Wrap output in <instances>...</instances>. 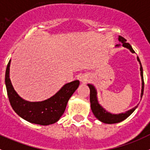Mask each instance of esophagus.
<instances>
[{"label":"esophagus","mask_w":150,"mask_h":150,"mask_svg":"<svg viewBox=\"0 0 150 150\" xmlns=\"http://www.w3.org/2000/svg\"><path fill=\"white\" fill-rule=\"evenodd\" d=\"M80 81L82 83H87L89 81V76L87 75H82L80 77Z\"/></svg>","instance_id":"34e87169"}]
</instances>
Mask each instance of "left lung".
Here are the masks:
<instances>
[{"mask_svg": "<svg viewBox=\"0 0 150 150\" xmlns=\"http://www.w3.org/2000/svg\"><path fill=\"white\" fill-rule=\"evenodd\" d=\"M119 41L121 42L122 44L119 43L116 46H120V45H122V46L125 48H127L130 50L132 53H134V51L133 48H132L131 45L129 43L126 42V40L123 38L122 36H119ZM137 60L139 61L140 64H141V79H142V90H141V97L142 98L143 94H144V75H143V68L142 65H141V60L137 57ZM88 87L90 88V106H91V110L95 115V117L98 119V120H100L101 122H104V123L108 124H113V123H117V122H122L124 120L127 118L128 117L131 115V114L134 112V110L137 108V106L134 107V108L131 109V110H128L125 113H122V114H112L109 112H107L103 108L98 104V100H97L96 96V90L95 87L92 84H88Z\"/></svg>", "mask_w": 150, "mask_h": 150, "instance_id": "1", "label": "left lung"}]
</instances>
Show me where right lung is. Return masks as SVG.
Returning a JSON list of instances; mask_svg holds the SVG:
<instances>
[{
    "instance_id": "add662e5",
    "label": "right lung",
    "mask_w": 150,
    "mask_h": 150,
    "mask_svg": "<svg viewBox=\"0 0 150 150\" xmlns=\"http://www.w3.org/2000/svg\"><path fill=\"white\" fill-rule=\"evenodd\" d=\"M10 61L6 67L5 83L8 98L14 111L21 118L31 123L48 125L57 122L65 111L69 99L80 84L79 81L66 83L54 96L47 100L28 102L17 94L12 85L9 79Z\"/></svg>"
}]
</instances>
